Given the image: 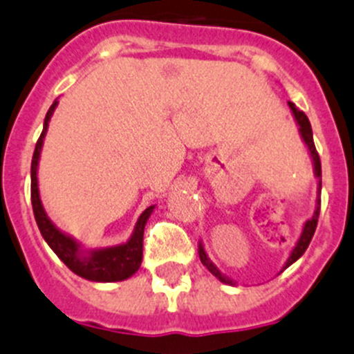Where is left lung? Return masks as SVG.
<instances>
[{
  "label": "left lung",
  "mask_w": 354,
  "mask_h": 354,
  "mask_svg": "<svg viewBox=\"0 0 354 354\" xmlns=\"http://www.w3.org/2000/svg\"><path fill=\"white\" fill-rule=\"evenodd\" d=\"M288 106H290V110H292V115H293V118H295L297 125H299L300 138H302L304 145H306L307 150H309V155H311L313 169H315L316 180H318V197H316L315 214H313V216L309 218V220H307L306 223H304L302 232H300L299 241H297V243H295V246H293V250H292V253H290L288 260H286L285 266H283V270L288 269V267L292 266L293 262H297V260H299L300 257L304 255V252H306V250H307L309 243H311L313 236H315L316 225H318L319 204H322V201H319V194H322V162H319V155H318V151H316L315 140H313L311 124H309V118L306 117V113H304V111H300L299 108H297L295 104H293V102L288 101ZM199 259H201V262H203V266L206 267V269L209 270V272L213 274L214 277H218V279H220V281H222V283H225V285L236 286V281H232L230 277H227L225 274L220 272V269H218V267L214 266L213 262H211L209 257H207V253H206V250H204L203 241H199Z\"/></svg>",
  "instance_id": "8db88e82"
}]
</instances>
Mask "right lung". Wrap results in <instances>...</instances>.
<instances>
[{
  "label": "right lung",
  "mask_w": 354,
  "mask_h": 354,
  "mask_svg": "<svg viewBox=\"0 0 354 354\" xmlns=\"http://www.w3.org/2000/svg\"><path fill=\"white\" fill-rule=\"evenodd\" d=\"M57 104L59 101L55 99L52 102V106L48 108L47 117H45V122H43L41 136H39L38 143H36L35 153H32L31 203L36 223H38V229L41 232L43 239L47 241L48 246L52 248V252L68 266V269H71L73 272L77 274V276L95 283L124 281V279L131 277L132 274H136L138 269H140L141 260H143L145 225H147L150 214L153 213L155 206L147 207L140 214L131 237L125 243L117 244V246L87 250V248L82 246L80 241H77L73 236L62 232L61 229L55 227V223L48 218L47 211H45V207L41 204V197H39L38 164L39 155H41L43 141H45V134L48 131V122H50Z\"/></svg>",
  "instance_id": "add662e5"
}]
</instances>
